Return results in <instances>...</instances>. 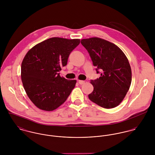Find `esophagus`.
<instances>
[{
  "label": "esophagus",
  "instance_id": "1",
  "mask_svg": "<svg viewBox=\"0 0 155 155\" xmlns=\"http://www.w3.org/2000/svg\"><path fill=\"white\" fill-rule=\"evenodd\" d=\"M78 82H79V84H80V85H83V84H85V81H82V80H79L78 81Z\"/></svg>",
  "mask_w": 155,
  "mask_h": 155
}]
</instances>
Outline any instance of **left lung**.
Returning <instances> with one entry per match:
<instances>
[{
  "mask_svg": "<svg viewBox=\"0 0 155 155\" xmlns=\"http://www.w3.org/2000/svg\"><path fill=\"white\" fill-rule=\"evenodd\" d=\"M93 65L102 72L91 84L93 91L88 95L91 101L106 109L117 106L124 99L131 86V68L127 57L116 45L99 38L81 40Z\"/></svg>",
  "mask_w": 155,
  "mask_h": 155,
  "instance_id": "left-lung-1",
  "label": "left lung"
}]
</instances>
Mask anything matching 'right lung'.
<instances>
[{
	"instance_id": "1",
	"label": "right lung",
	"mask_w": 155,
	"mask_h": 155,
	"mask_svg": "<svg viewBox=\"0 0 155 155\" xmlns=\"http://www.w3.org/2000/svg\"><path fill=\"white\" fill-rule=\"evenodd\" d=\"M80 39L51 38L36 45L25 54L21 77L25 91L39 109L53 111L66 101L76 83L58 72L66 66L70 52Z\"/></svg>"
}]
</instances>
